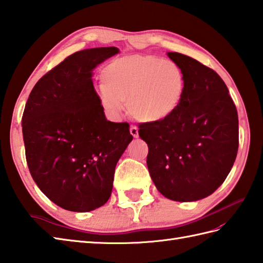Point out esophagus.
I'll list each match as a JSON object with an SVG mask.
<instances>
[{
  "mask_svg": "<svg viewBox=\"0 0 263 263\" xmlns=\"http://www.w3.org/2000/svg\"><path fill=\"white\" fill-rule=\"evenodd\" d=\"M130 134H132L133 137L137 138V137H138V127L135 126V125L130 126Z\"/></svg>",
  "mask_w": 263,
  "mask_h": 263,
  "instance_id": "esophagus-1",
  "label": "esophagus"
}]
</instances>
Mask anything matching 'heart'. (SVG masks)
<instances>
[{
	"label": "heart",
	"mask_w": 263,
	"mask_h": 263,
	"mask_svg": "<svg viewBox=\"0 0 263 263\" xmlns=\"http://www.w3.org/2000/svg\"><path fill=\"white\" fill-rule=\"evenodd\" d=\"M97 89L99 102L118 118L128 104L141 121L156 122L172 116L184 92V77L177 63L152 55H132L110 62Z\"/></svg>",
	"instance_id": "1"
}]
</instances>
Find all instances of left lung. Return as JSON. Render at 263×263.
Here are the masks:
<instances>
[{
  "label": "left lung",
  "instance_id": "left-lung-1",
  "mask_svg": "<svg viewBox=\"0 0 263 263\" xmlns=\"http://www.w3.org/2000/svg\"><path fill=\"white\" fill-rule=\"evenodd\" d=\"M167 56L184 77V92L168 118L139 125L148 146L147 167L161 194L174 201H197L229 176L238 148L234 102L219 75L180 52Z\"/></svg>",
  "mask_w": 263,
  "mask_h": 263
}]
</instances>
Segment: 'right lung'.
I'll list each match as a JSON object with an SVG mask.
<instances>
[{
  "label": "right lung",
  "instance_id": "obj_1",
  "mask_svg": "<svg viewBox=\"0 0 263 263\" xmlns=\"http://www.w3.org/2000/svg\"><path fill=\"white\" fill-rule=\"evenodd\" d=\"M117 47L74 52L40 79L22 116L29 171L44 195L85 213L111 196L117 162L133 141L127 122L107 120L92 82Z\"/></svg>",
  "mask_w": 263,
  "mask_h": 263
}]
</instances>
